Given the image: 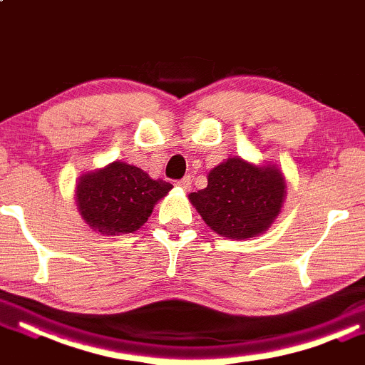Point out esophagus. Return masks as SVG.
I'll return each instance as SVG.
<instances>
[{
  "instance_id": "1",
  "label": "esophagus",
  "mask_w": 365,
  "mask_h": 365,
  "mask_svg": "<svg viewBox=\"0 0 365 365\" xmlns=\"http://www.w3.org/2000/svg\"><path fill=\"white\" fill-rule=\"evenodd\" d=\"M177 185H178V187H180V188H183V190H190V187H192V178H190V177H183L182 180L177 182Z\"/></svg>"
}]
</instances>
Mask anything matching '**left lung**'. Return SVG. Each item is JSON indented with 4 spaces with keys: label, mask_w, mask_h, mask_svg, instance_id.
<instances>
[{
    "label": "left lung",
    "mask_w": 365,
    "mask_h": 365,
    "mask_svg": "<svg viewBox=\"0 0 365 365\" xmlns=\"http://www.w3.org/2000/svg\"><path fill=\"white\" fill-rule=\"evenodd\" d=\"M285 198L287 182L279 165H255L239 155L216 165L208 173V187L188 195L211 231L239 241L264 235Z\"/></svg>",
    "instance_id": "left-lung-1"
}]
</instances>
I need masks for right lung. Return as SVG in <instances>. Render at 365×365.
<instances>
[{"label": "right lung", "instance_id": "1", "mask_svg": "<svg viewBox=\"0 0 365 365\" xmlns=\"http://www.w3.org/2000/svg\"><path fill=\"white\" fill-rule=\"evenodd\" d=\"M172 188V183L154 180L143 168L114 160L78 178L75 201L91 230L106 236H124L138 231L149 220L157 201Z\"/></svg>", "mask_w": 365, "mask_h": 365}]
</instances>
